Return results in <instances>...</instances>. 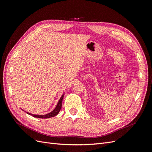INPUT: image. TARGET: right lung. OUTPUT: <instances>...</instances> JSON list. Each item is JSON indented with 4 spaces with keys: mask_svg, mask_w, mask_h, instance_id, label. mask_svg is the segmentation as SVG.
<instances>
[{
    "mask_svg": "<svg viewBox=\"0 0 152 152\" xmlns=\"http://www.w3.org/2000/svg\"><path fill=\"white\" fill-rule=\"evenodd\" d=\"M64 94H63L61 96V97L60 99H59L56 108H55L51 112H50V113H49L48 114L44 115H34V114L30 113L28 112H26V113H28V114H29V115H30L34 117L40 118H50V117H53L54 116H56V115H57L58 114V113L59 112V111H60V110L61 108V107H62V101H63V99Z\"/></svg>",
    "mask_w": 152,
    "mask_h": 152,
    "instance_id": "add662e5",
    "label": "right lung"
}]
</instances>
